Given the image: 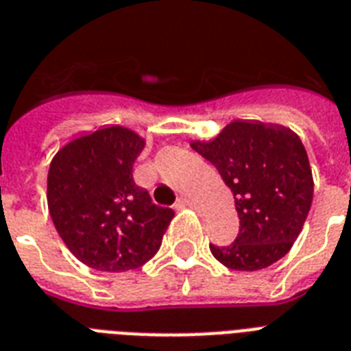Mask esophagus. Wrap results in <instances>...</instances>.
<instances>
[{"label": "esophagus", "instance_id": "esophagus-1", "mask_svg": "<svg viewBox=\"0 0 351 351\" xmlns=\"http://www.w3.org/2000/svg\"><path fill=\"white\" fill-rule=\"evenodd\" d=\"M178 204H180V206H184V208H197V202L187 197H182L180 200H178Z\"/></svg>", "mask_w": 351, "mask_h": 351}]
</instances>
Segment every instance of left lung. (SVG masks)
<instances>
[{
	"instance_id": "obj_1",
	"label": "left lung",
	"mask_w": 351,
	"mask_h": 351,
	"mask_svg": "<svg viewBox=\"0 0 351 351\" xmlns=\"http://www.w3.org/2000/svg\"><path fill=\"white\" fill-rule=\"evenodd\" d=\"M191 147L219 169L234 197L240 230L233 244L209 250L226 267L256 271L280 261L297 240L313 200L306 149L291 129L234 120Z\"/></svg>"
}]
</instances>
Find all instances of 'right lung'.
Masks as SVG:
<instances>
[{
  "instance_id": "1",
  "label": "right lung",
  "mask_w": 351,
  "mask_h": 351,
  "mask_svg": "<svg viewBox=\"0 0 351 351\" xmlns=\"http://www.w3.org/2000/svg\"><path fill=\"white\" fill-rule=\"evenodd\" d=\"M145 140L112 125L74 138L51 162L47 204L54 228L78 261L100 271L143 266L175 217L132 180Z\"/></svg>"
}]
</instances>
